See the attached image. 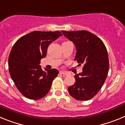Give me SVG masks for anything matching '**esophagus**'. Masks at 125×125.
I'll return each instance as SVG.
<instances>
[{"mask_svg":"<svg viewBox=\"0 0 125 125\" xmlns=\"http://www.w3.org/2000/svg\"><path fill=\"white\" fill-rule=\"evenodd\" d=\"M60 73L62 75H68V73L65 72V71H61Z\"/></svg>","mask_w":125,"mask_h":125,"instance_id":"34e87169","label":"esophagus"}]
</instances>
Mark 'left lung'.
I'll use <instances>...</instances> for the list:
<instances>
[{"mask_svg":"<svg viewBox=\"0 0 125 125\" xmlns=\"http://www.w3.org/2000/svg\"><path fill=\"white\" fill-rule=\"evenodd\" d=\"M61 32L76 47L75 60L83 65L82 72L75 75L76 83L68 87L69 93L76 100H90L106 79L109 70L106 48L99 37L87 31Z\"/></svg>","mask_w":125,"mask_h":125,"instance_id":"obj_1","label":"left lung"}]
</instances>
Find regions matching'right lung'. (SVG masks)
I'll list each match as a JSON object with an SVG mask.
<instances>
[{"label": "right lung", "mask_w": 125, "mask_h": 125, "mask_svg": "<svg viewBox=\"0 0 125 125\" xmlns=\"http://www.w3.org/2000/svg\"><path fill=\"white\" fill-rule=\"evenodd\" d=\"M59 31H33L18 39L9 56L10 75L19 91L31 100H39L48 93L52 83L59 73L56 69H42L52 42L62 36Z\"/></svg>", "instance_id": "right-lung-1"}]
</instances>
